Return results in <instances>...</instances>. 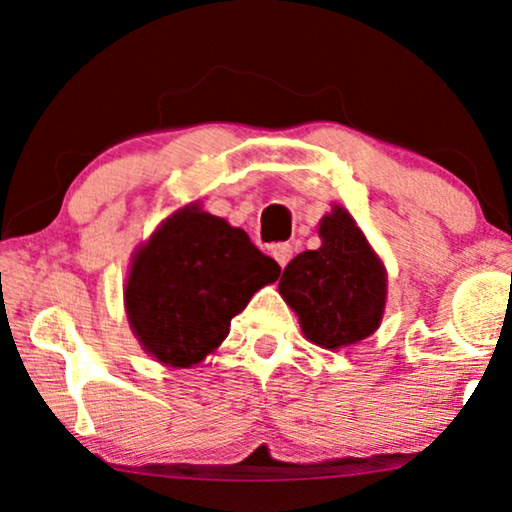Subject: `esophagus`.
Wrapping results in <instances>:
<instances>
[{
	"mask_svg": "<svg viewBox=\"0 0 512 512\" xmlns=\"http://www.w3.org/2000/svg\"><path fill=\"white\" fill-rule=\"evenodd\" d=\"M272 257L279 262V267H286L293 257V245L291 243H279L272 248Z\"/></svg>",
	"mask_w": 512,
	"mask_h": 512,
	"instance_id": "1",
	"label": "esophagus"
}]
</instances>
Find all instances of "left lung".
<instances>
[{
    "label": "left lung",
    "instance_id": "obj_1",
    "mask_svg": "<svg viewBox=\"0 0 512 512\" xmlns=\"http://www.w3.org/2000/svg\"><path fill=\"white\" fill-rule=\"evenodd\" d=\"M322 248L300 252L279 281V291L305 336L336 350L377 329L386 303L384 264L369 248L346 209L336 207L319 226Z\"/></svg>",
    "mask_w": 512,
    "mask_h": 512
}]
</instances>
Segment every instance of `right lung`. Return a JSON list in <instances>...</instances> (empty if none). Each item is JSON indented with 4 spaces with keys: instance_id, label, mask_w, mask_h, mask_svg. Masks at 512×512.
<instances>
[{
    "instance_id": "1",
    "label": "right lung",
    "mask_w": 512,
    "mask_h": 512,
    "mask_svg": "<svg viewBox=\"0 0 512 512\" xmlns=\"http://www.w3.org/2000/svg\"><path fill=\"white\" fill-rule=\"evenodd\" d=\"M281 267L255 248L243 229L186 207L152 233L126 281V312L147 353L171 367H190L229 336Z\"/></svg>"
}]
</instances>
